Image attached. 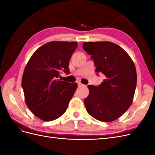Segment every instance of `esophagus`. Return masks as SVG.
<instances>
[{
	"instance_id": "34e87169",
	"label": "esophagus",
	"mask_w": 155,
	"mask_h": 155,
	"mask_svg": "<svg viewBox=\"0 0 155 155\" xmlns=\"http://www.w3.org/2000/svg\"><path fill=\"white\" fill-rule=\"evenodd\" d=\"M78 86L79 87H83V86H84V85H83V84L81 83H78Z\"/></svg>"
}]
</instances>
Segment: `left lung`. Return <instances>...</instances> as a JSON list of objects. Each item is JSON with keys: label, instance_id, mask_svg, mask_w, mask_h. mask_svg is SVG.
<instances>
[{"label": "left lung", "instance_id": "left-lung-1", "mask_svg": "<svg viewBox=\"0 0 155 155\" xmlns=\"http://www.w3.org/2000/svg\"><path fill=\"white\" fill-rule=\"evenodd\" d=\"M83 48L91 55L97 75L105 77L98 86H88L89 94L84 100L87 111L104 122L118 119L133 103L137 82L133 60L122 48L109 41L85 42Z\"/></svg>", "mask_w": 155, "mask_h": 155}]
</instances>
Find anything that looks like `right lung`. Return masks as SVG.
Returning a JSON list of instances; mask_svg holds the SVG:
<instances>
[{
    "instance_id": "add662e5",
    "label": "right lung",
    "mask_w": 155,
    "mask_h": 155,
    "mask_svg": "<svg viewBox=\"0 0 155 155\" xmlns=\"http://www.w3.org/2000/svg\"><path fill=\"white\" fill-rule=\"evenodd\" d=\"M76 42L51 41L31 55L22 78L26 105L42 120L50 121L62 116L78 87L58 79L59 73H70L69 61Z\"/></svg>"
}]
</instances>
